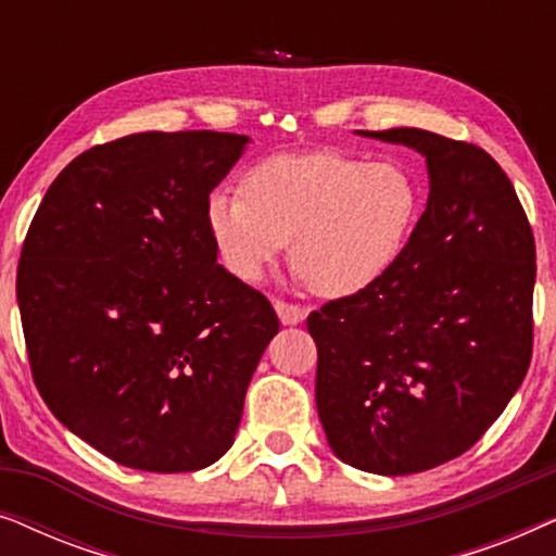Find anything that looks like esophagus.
Instances as JSON below:
<instances>
[{"label":"esophagus","mask_w":556,"mask_h":556,"mask_svg":"<svg viewBox=\"0 0 556 556\" xmlns=\"http://www.w3.org/2000/svg\"><path fill=\"white\" fill-rule=\"evenodd\" d=\"M276 314H278L280 324H283V326H295V324H301L303 318H306V308L293 306V303L276 301Z\"/></svg>","instance_id":"1"}]
</instances>
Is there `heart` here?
Returning a JSON list of instances; mask_svg holds the SVG:
<instances>
[{
	"label": "heart",
	"mask_w": 556,
	"mask_h": 556,
	"mask_svg": "<svg viewBox=\"0 0 556 556\" xmlns=\"http://www.w3.org/2000/svg\"><path fill=\"white\" fill-rule=\"evenodd\" d=\"M240 189L212 192L204 207L225 268L257 283L291 240L293 270L324 299L379 283L400 263L422 210L405 166L329 149L263 159Z\"/></svg>",
	"instance_id": "heart-1"
}]
</instances>
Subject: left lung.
Listing matches in <instances>:
<instances>
[{
	"label": "left lung",
	"mask_w": 556,
	"mask_h": 556,
	"mask_svg": "<svg viewBox=\"0 0 556 556\" xmlns=\"http://www.w3.org/2000/svg\"><path fill=\"white\" fill-rule=\"evenodd\" d=\"M356 134L417 151L430 192L400 263L308 316L316 409L349 466L420 473L476 445L527 377L534 235L483 149L422 128Z\"/></svg>",
	"instance_id": "1"
}]
</instances>
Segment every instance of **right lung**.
<instances>
[{
  "label": "right lung",
  "mask_w": 556,
  "mask_h": 556,
  "mask_svg": "<svg viewBox=\"0 0 556 556\" xmlns=\"http://www.w3.org/2000/svg\"><path fill=\"white\" fill-rule=\"evenodd\" d=\"M250 136L147 131L73 159L29 225L17 303L50 413L151 473L230 451L278 316L217 263L204 207Z\"/></svg>",
  "instance_id": "right-lung-1"
}]
</instances>
